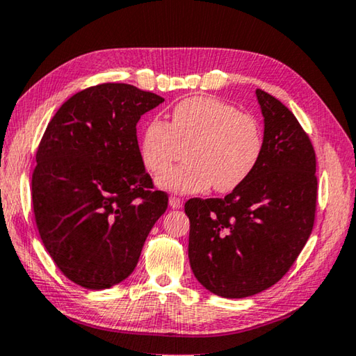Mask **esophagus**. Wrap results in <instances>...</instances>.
<instances>
[{"label":"esophagus","mask_w":356,"mask_h":356,"mask_svg":"<svg viewBox=\"0 0 356 356\" xmlns=\"http://www.w3.org/2000/svg\"><path fill=\"white\" fill-rule=\"evenodd\" d=\"M170 205L172 207V209H180V207L184 205V200L177 197V196H171L170 197Z\"/></svg>","instance_id":"esophagus-1"}]
</instances>
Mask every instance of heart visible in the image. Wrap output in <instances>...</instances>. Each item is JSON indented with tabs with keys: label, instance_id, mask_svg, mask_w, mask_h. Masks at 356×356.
<instances>
[{
	"label": "heart",
	"instance_id": "b5f03b06",
	"mask_svg": "<svg viewBox=\"0 0 356 356\" xmlns=\"http://www.w3.org/2000/svg\"><path fill=\"white\" fill-rule=\"evenodd\" d=\"M184 147L186 163L167 170ZM261 151L263 132L255 116L215 96L177 102L170 124L151 120L140 140L146 170L157 174L165 169L157 184L176 193H197L211 185L219 193L235 190L255 170Z\"/></svg>",
	"mask_w": 356,
	"mask_h": 356
}]
</instances>
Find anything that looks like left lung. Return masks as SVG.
I'll return each mask as SVG.
<instances>
[{
    "label": "left lung",
    "instance_id": "1",
    "mask_svg": "<svg viewBox=\"0 0 356 356\" xmlns=\"http://www.w3.org/2000/svg\"><path fill=\"white\" fill-rule=\"evenodd\" d=\"M263 151L244 182L222 199L186 200L188 257L200 285L241 299L275 285L312 235L318 200L308 134L279 99L257 88Z\"/></svg>",
    "mask_w": 356,
    "mask_h": 356
}]
</instances>
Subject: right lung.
Instances as JSON below:
<instances>
[{
    "label": "right lung",
    "instance_id": "add662e5",
    "mask_svg": "<svg viewBox=\"0 0 356 356\" xmlns=\"http://www.w3.org/2000/svg\"><path fill=\"white\" fill-rule=\"evenodd\" d=\"M165 99L129 83L71 96L48 122L32 172V207L60 273L88 289L132 274L168 207L140 157L137 122Z\"/></svg>",
    "mask_w": 356,
    "mask_h": 356
}]
</instances>
